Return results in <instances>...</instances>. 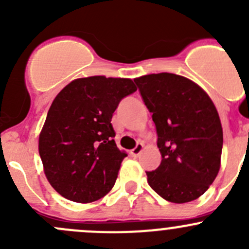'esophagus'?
<instances>
[{
  "label": "esophagus",
  "mask_w": 249,
  "mask_h": 249,
  "mask_svg": "<svg viewBox=\"0 0 249 249\" xmlns=\"http://www.w3.org/2000/svg\"><path fill=\"white\" fill-rule=\"evenodd\" d=\"M142 149H143V143L142 142H139L136 144V147H135L134 149L131 150V154L134 155V157H139L140 153L142 152Z\"/></svg>",
  "instance_id": "esophagus-1"
}]
</instances>
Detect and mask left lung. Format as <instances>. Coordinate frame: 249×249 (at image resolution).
Returning <instances> with one entry per match:
<instances>
[{
  "label": "left lung",
  "instance_id": "8db88e82",
  "mask_svg": "<svg viewBox=\"0 0 249 249\" xmlns=\"http://www.w3.org/2000/svg\"><path fill=\"white\" fill-rule=\"evenodd\" d=\"M134 80L152 113L162 158L157 170L145 172L148 184L170 202L197 199L220 167L223 130L212 100L178 74L164 72Z\"/></svg>",
  "mask_w": 249,
  "mask_h": 249
}]
</instances>
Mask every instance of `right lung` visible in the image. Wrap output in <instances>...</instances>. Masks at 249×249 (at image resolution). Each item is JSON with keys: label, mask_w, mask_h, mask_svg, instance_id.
I'll use <instances>...</instances> for the list:
<instances>
[{"label": "right lung", "mask_w": 249, "mask_h": 249, "mask_svg": "<svg viewBox=\"0 0 249 249\" xmlns=\"http://www.w3.org/2000/svg\"><path fill=\"white\" fill-rule=\"evenodd\" d=\"M137 90L127 78H79L57 94L39 135L38 150L52 187L65 199L87 203L114 185L126 153L118 149L110 120Z\"/></svg>", "instance_id": "1"}]
</instances>
